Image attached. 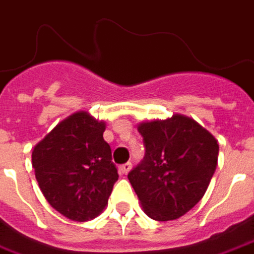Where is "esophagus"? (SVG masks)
<instances>
[{"label": "esophagus", "mask_w": 254, "mask_h": 254, "mask_svg": "<svg viewBox=\"0 0 254 254\" xmlns=\"http://www.w3.org/2000/svg\"><path fill=\"white\" fill-rule=\"evenodd\" d=\"M130 170H132V163H125V164H122L120 167V172L124 175H127Z\"/></svg>", "instance_id": "1"}]
</instances>
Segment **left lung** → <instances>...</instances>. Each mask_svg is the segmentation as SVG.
I'll return each mask as SVG.
<instances>
[{
    "instance_id": "8db88e82",
    "label": "left lung",
    "mask_w": 254,
    "mask_h": 254,
    "mask_svg": "<svg viewBox=\"0 0 254 254\" xmlns=\"http://www.w3.org/2000/svg\"><path fill=\"white\" fill-rule=\"evenodd\" d=\"M137 129L145 157L127 179L148 217L178 219L203 198L217 168V138L183 114L140 122Z\"/></svg>"
}]
</instances>
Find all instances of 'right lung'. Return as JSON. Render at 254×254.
<instances>
[{
  "instance_id": "1",
  "label": "right lung",
  "mask_w": 254,
  "mask_h": 254,
  "mask_svg": "<svg viewBox=\"0 0 254 254\" xmlns=\"http://www.w3.org/2000/svg\"><path fill=\"white\" fill-rule=\"evenodd\" d=\"M106 122L79 110L60 121L32 151V167L47 202L71 221L102 213L118 174L103 140Z\"/></svg>"
}]
</instances>
